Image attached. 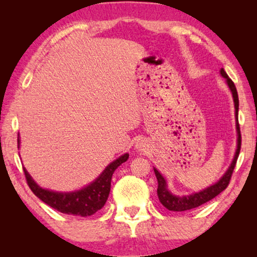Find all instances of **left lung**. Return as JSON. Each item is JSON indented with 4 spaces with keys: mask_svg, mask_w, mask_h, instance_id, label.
<instances>
[{
    "mask_svg": "<svg viewBox=\"0 0 257 257\" xmlns=\"http://www.w3.org/2000/svg\"><path fill=\"white\" fill-rule=\"evenodd\" d=\"M221 76L227 79L228 86L230 90H231L232 96H233V102H234V108H236V121H237V133H238V145H237V151L236 154H234V158L231 165H230L227 172L224 173L223 177L221 179L214 184L213 186L207 187L206 189H204L199 193H195L193 195H189V196H176V195H172L170 191L167 188V182H165V179L162 177V175L154 169L156 179H158V196L159 199L162 205L168 208L169 211H176V212H182V211H188V210H193V208H196L198 206L203 205V204L207 203L208 201H211L214 197H216L217 195L227 188L229 186V182L231 180V176L234 170V167H236L238 156H239V152H240V147H241V135H240V128H239V123H238V108H239V99H238V93L236 89V86H234L233 81L230 79L229 76L227 75V72L224 71V69L222 68L220 70Z\"/></svg>",
    "mask_w": 257,
    "mask_h": 257,
    "instance_id": "8db88e82",
    "label": "left lung"
}]
</instances>
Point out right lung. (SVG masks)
Masks as SVG:
<instances>
[{
  "label": "right lung",
  "mask_w": 257,
  "mask_h": 257,
  "mask_svg": "<svg viewBox=\"0 0 257 257\" xmlns=\"http://www.w3.org/2000/svg\"><path fill=\"white\" fill-rule=\"evenodd\" d=\"M128 158V153L120 156L119 159L113 161L110 165H107L105 170L101 173V176L92 184L80 190L72 191V193H58V191L43 189L33 180V178L29 176L25 168L24 172L29 188L47 205L61 213H64V214L89 216L101 210L104 204L106 203L111 189L113 172L119 165L125 162Z\"/></svg>",
  "instance_id": "add662e5"
}]
</instances>
